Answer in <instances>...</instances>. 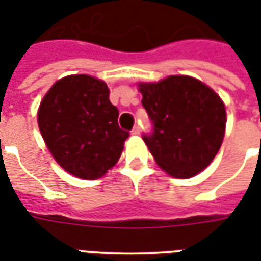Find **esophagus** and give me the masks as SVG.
Wrapping results in <instances>:
<instances>
[{"label": "esophagus", "instance_id": "34e87169", "mask_svg": "<svg viewBox=\"0 0 261 261\" xmlns=\"http://www.w3.org/2000/svg\"><path fill=\"white\" fill-rule=\"evenodd\" d=\"M138 134H140V128H138V127L136 125V127L131 130V136H138Z\"/></svg>", "mask_w": 261, "mask_h": 261}]
</instances>
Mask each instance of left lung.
<instances>
[{"label": "left lung", "instance_id": "left-lung-1", "mask_svg": "<svg viewBox=\"0 0 261 261\" xmlns=\"http://www.w3.org/2000/svg\"><path fill=\"white\" fill-rule=\"evenodd\" d=\"M137 85L153 123V133L144 136V142L155 162L176 179L198 175L224 141V100L213 88L189 75H169Z\"/></svg>", "mask_w": 261, "mask_h": 261}]
</instances>
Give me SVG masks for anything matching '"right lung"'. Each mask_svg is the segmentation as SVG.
Here are the masks:
<instances>
[{"label": "right lung", "mask_w": 261, "mask_h": 261, "mask_svg": "<svg viewBox=\"0 0 261 261\" xmlns=\"http://www.w3.org/2000/svg\"><path fill=\"white\" fill-rule=\"evenodd\" d=\"M106 82L86 74L56 81L37 109V124L56 162L69 175L96 180L117 164L128 133L117 123Z\"/></svg>", "instance_id": "obj_1"}]
</instances>
